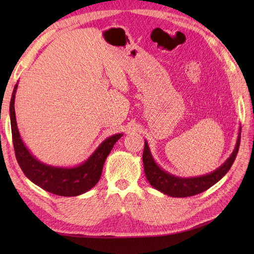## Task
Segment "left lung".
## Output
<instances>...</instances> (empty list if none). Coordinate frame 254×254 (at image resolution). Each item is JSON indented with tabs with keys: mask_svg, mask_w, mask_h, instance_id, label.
Returning <instances> with one entry per match:
<instances>
[{
	"mask_svg": "<svg viewBox=\"0 0 254 254\" xmlns=\"http://www.w3.org/2000/svg\"><path fill=\"white\" fill-rule=\"evenodd\" d=\"M240 134L241 128L239 127L238 137H237V142L233 153L230 154L229 157L226 159L222 166L218 167L216 170L209 172V174L189 178H182L171 175L170 172L161 168L154 159L152 152L149 149L148 143L145 139L143 152L145 176H146L149 185L155 188L156 190L172 197H187L202 193L214 186L215 183H217L229 171L231 165L234 164L236 159L237 154H238L240 145Z\"/></svg>",
	"mask_w": 254,
	"mask_h": 254,
	"instance_id": "obj_1",
	"label": "left lung"
}]
</instances>
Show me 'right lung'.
I'll return each instance as SVG.
<instances>
[{"label":"right lung","mask_w":254,"mask_h":254,"mask_svg":"<svg viewBox=\"0 0 254 254\" xmlns=\"http://www.w3.org/2000/svg\"><path fill=\"white\" fill-rule=\"evenodd\" d=\"M18 83L15 85L9 104L10 128L16 159L28 179L45 191L61 196H77L89 191L99 181L107 156L123 133L113 134L102 141L94 153L82 164L73 167L52 166L37 159L27 148L21 138L15 116V95Z\"/></svg>","instance_id":"obj_1"}]
</instances>
